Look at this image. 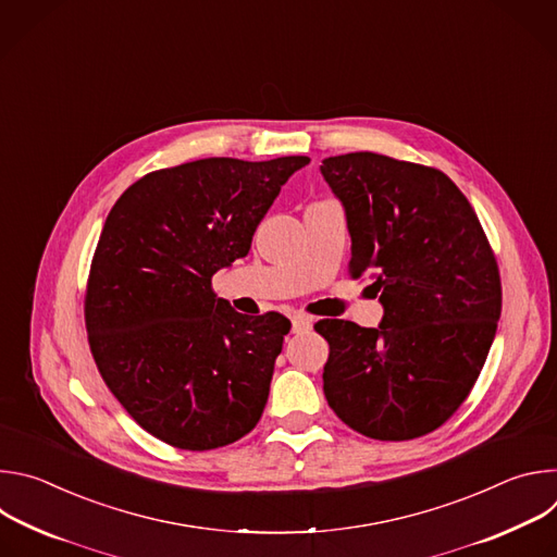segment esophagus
Returning <instances> with one entry per match:
<instances>
[{
	"label": "esophagus",
	"mask_w": 557,
	"mask_h": 557,
	"mask_svg": "<svg viewBox=\"0 0 557 557\" xmlns=\"http://www.w3.org/2000/svg\"><path fill=\"white\" fill-rule=\"evenodd\" d=\"M293 333H308L310 329H312V320L308 314H301V312H297V314H293Z\"/></svg>",
	"instance_id": "obj_1"
}]
</instances>
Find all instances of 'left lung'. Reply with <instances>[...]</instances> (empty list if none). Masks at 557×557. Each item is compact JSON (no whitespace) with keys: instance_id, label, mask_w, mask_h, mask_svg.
I'll use <instances>...</instances> for the list:
<instances>
[{"instance_id":"obj_1","label":"left lung","mask_w":557,"mask_h":557,"mask_svg":"<svg viewBox=\"0 0 557 557\" xmlns=\"http://www.w3.org/2000/svg\"><path fill=\"white\" fill-rule=\"evenodd\" d=\"M320 170L346 211L350 275L370 271L383 306L376 329L314 324L331 346L326 401L363 436H425L467 399L496 337L494 251L469 200L434 168L355 151Z\"/></svg>"}]
</instances>
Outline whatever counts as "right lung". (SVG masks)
<instances>
[{"label": "right lung", "instance_id": "1", "mask_svg": "<svg viewBox=\"0 0 557 557\" xmlns=\"http://www.w3.org/2000/svg\"><path fill=\"white\" fill-rule=\"evenodd\" d=\"M308 163L202 158L158 170L103 224L86 290L90 350L127 414L172 447L228 445L264 412L290 322L233 310L211 277L249 253L282 185Z\"/></svg>", "mask_w": 557, "mask_h": 557}]
</instances>
